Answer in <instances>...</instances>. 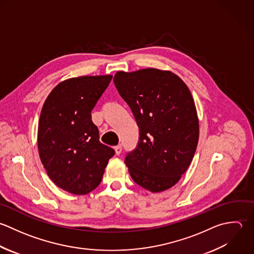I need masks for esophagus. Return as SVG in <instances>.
I'll return each mask as SVG.
<instances>
[{"instance_id": "1", "label": "esophagus", "mask_w": 254, "mask_h": 254, "mask_svg": "<svg viewBox=\"0 0 254 254\" xmlns=\"http://www.w3.org/2000/svg\"><path fill=\"white\" fill-rule=\"evenodd\" d=\"M115 150H116V154H117V155H120V154L122 153V150H123L122 145H121V144H119V145L115 146Z\"/></svg>"}]
</instances>
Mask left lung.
Returning <instances> with one entry per match:
<instances>
[{
    "mask_svg": "<svg viewBox=\"0 0 254 254\" xmlns=\"http://www.w3.org/2000/svg\"><path fill=\"white\" fill-rule=\"evenodd\" d=\"M114 83L139 128L137 145L125 158L132 180L153 193L171 188L188 169L199 139L188 87L172 72L153 68L120 71Z\"/></svg>",
    "mask_w": 254,
    "mask_h": 254,
    "instance_id": "left-lung-1",
    "label": "left lung"
}]
</instances>
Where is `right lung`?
I'll return each instance as SVG.
<instances>
[{"label": "right lung", "instance_id": "1", "mask_svg": "<svg viewBox=\"0 0 254 254\" xmlns=\"http://www.w3.org/2000/svg\"><path fill=\"white\" fill-rule=\"evenodd\" d=\"M111 75L65 80L48 95L41 110L37 144L47 175L59 188L85 195L102 181L115 150L100 142L91 112Z\"/></svg>", "mask_w": 254, "mask_h": 254}]
</instances>
